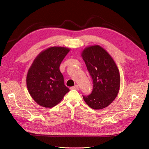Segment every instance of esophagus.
Instances as JSON below:
<instances>
[{
  "label": "esophagus",
  "instance_id": "obj_1",
  "mask_svg": "<svg viewBox=\"0 0 149 149\" xmlns=\"http://www.w3.org/2000/svg\"><path fill=\"white\" fill-rule=\"evenodd\" d=\"M71 89H78V85H75L73 87H71Z\"/></svg>",
  "mask_w": 149,
  "mask_h": 149
}]
</instances>
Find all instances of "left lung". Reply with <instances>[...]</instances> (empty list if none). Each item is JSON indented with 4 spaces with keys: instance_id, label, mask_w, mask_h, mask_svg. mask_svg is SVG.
Masks as SVG:
<instances>
[{
    "instance_id": "1",
    "label": "left lung",
    "mask_w": 149,
    "mask_h": 149,
    "mask_svg": "<svg viewBox=\"0 0 149 149\" xmlns=\"http://www.w3.org/2000/svg\"><path fill=\"white\" fill-rule=\"evenodd\" d=\"M93 81L91 94L83 96L85 102L93 109L107 107L119 91L120 73L113 58L100 45L85 48L81 54Z\"/></svg>"
}]
</instances>
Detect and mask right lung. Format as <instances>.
Here are the masks:
<instances>
[{"mask_svg": "<svg viewBox=\"0 0 149 149\" xmlns=\"http://www.w3.org/2000/svg\"><path fill=\"white\" fill-rule=\"evenodd\" d=\"M70 51L68 48L52 47L40 52L33 60L26 75V86L38 105L53 107L70 91L60 71L61 63Z\"/></svg>", "mask_w": 149, "mask_h": 149, "instance_id": "obj_1", "label": "right lung"}]
</instances>
